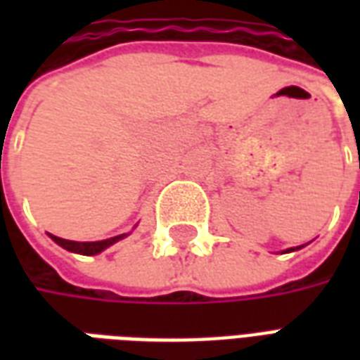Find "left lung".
Masks as SVG:
<instances>
[{"label":"left lung","instance_id":"obj_1","mask_svg":"<svg viewBox=\"0 0 360 360\" xmlns=\"http://www.w3.org/2000/svg\"><path fill=\"white\" fill-rule=\"evenodd\" d=\"M297 249H301V247H297ZM291 250H295V249H287V252H291Z\"/></svg>","mask_w":360,"mask_h":360}]
</instances>
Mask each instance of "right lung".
I'll return each mask as SVG.
<instances>
[{
	"instance_id": "1",
	"label": "right lung",
	"mask_w": 360,
	"mask_h": 360,
	"mask_svg": "<svg viewBox=\"0 0 360 360\" xmlns=\"http://www.w3.org/2000/svg\"><path fill=\"white\" fill-rule=\"evenodd\" d=\"M53 241L58 243L59 247L71 250V252H77V255H98L102 252L103 249H108L110 245L117 243L119 239H123L125 235H117V237H111V239H105V241H94V243H79V241H67V239H61V237H56V235H50Z\"/></svg>"
}]
</instances>
